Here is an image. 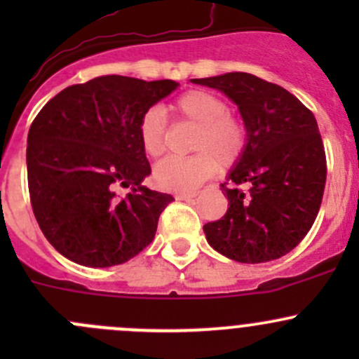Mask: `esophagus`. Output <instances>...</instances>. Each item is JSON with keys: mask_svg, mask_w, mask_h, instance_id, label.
Returning <instances> with one entry per match:
<instances>
[{"mask_svg": "<svg viewBox=\"0 0 359 359\" xmlns=\"http://www.w3.org/2000/svg\"><path fill=\"white\" fill-rule=\"evenodd\" d=\"M194 196H196V193H177L175 194V198L179 201H189V200H193Z\"/></svg>", "mask_w": 359, "mask_h": 359, "instance_id": "esophagus-1", "label": "esophagus"}]
</instances>
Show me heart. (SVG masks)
<instances>
[{
    "label": "heart",
    "mask_w": 359,
    "mask_h": 359,
    "mask_svg": "<svg viewBox=\"0 0 359 359\" xmlns=\"http://www.w3.org/2000/svg\"><path fill=\"white\" fill-rule=\"evenodd\" d=\"M166 112L175 121L196 125L187 158H166L156 166V182L173 193H194L203 182L215 175L219 166H233L247 146L243 121L229 112L222 97L208 90H189L168 104ZM137 135L144 153L159 158L166 151V119L158 109L140 116Z\"/></svg>",
    "instance_id": "b5f03b06"
}]
</instances>
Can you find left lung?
Here are the masks:
<instances>
[{
    "instance_id": "1",
    "label": "left lung",
    "mask_w": 359,
    "mask_h": 359,
    "mask_svg": "<svg viewBox=\"0 0 359 359\" xmlns=\"http://www.w3.org/2000/svg\"><path fill=\"white\" fill-rule=\"evenodd\" d=\"M193 83L226 93L247 128L243 154L220 186L226 215L203 226L210 247L243 264L287 255L309 233L323 200L327 156L316 118L283 86L248 72Z\"/></svg>"
}]
</instances>
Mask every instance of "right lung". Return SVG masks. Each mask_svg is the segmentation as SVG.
I'll use <instances>...</instances> for the list:
<instances>
[{
	"label": "right lung",
	"instance_id": "1",
	"mask_svg": "<svg viewBox=\"0 0 359 359\" xmlns=\"http://www.w3.org/2000/svg\"><path fill=\"white\" fill-rule=\"evenodd\" d=\"M177 86L100 76L67 86L38 112L27 135L29 196L39 229L66 259L118 266L154 240L173 196L140 184L151 165L137 125ZM118 187L133 191L118 198Z\"/></svg>",
	"mask_w": 359,
	"mask_h": 359
}]
</instances>
